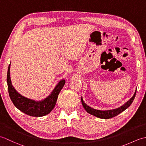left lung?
<instances>
[{"mask_svg": "<svg viewBox=\"0 0 146 146\" xmlns=\"http://www.w3.org/2000/svg\"><path fill=\"white\" fill-rule=\"evenodd\" d=\"M136 91H137V90H135L134 95H133L132 97L126 102V103L122 105V106H120V107H118L117 108H115V109H112V110H97V109H95V108H93L85 103L84 101L83 100L82 97L81 101H82V104L83 105V107H84L85 110L87 111L88 113L92 115L97 117L98 118H100V119H111V118L115 117L116 115H119L121 112H122V111H123L125 109H127V108L130 105H131V104L132 103V102L134 100V99L135 97Z\"/></svg>", "mask_w": 146, "mask_h": 146, "instance_id": "left-lung-1", "label": "left lung"}]
</instances>
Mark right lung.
Here are the masks:
<instances>
[{"label": "right lung", "instance_id": "obj_1", "mask_svg": "<svg viewBox=\"0 0 146 146\" xmlns=\"http://www.w3.org/2000/svg\"><path fill=\"white\" fill-rule=\"evenodd\" d=\"M10 68L11 63L8 68L7 83L9 97L15 107L23 113L33 117H42L50 113L56 103L59 94L65 84V80H60L47 97L42 100L36 101L24 97L14 88L11 80Z\"/></svg>", "mask_w": 146, "mask_h": 146}]
</instances>
